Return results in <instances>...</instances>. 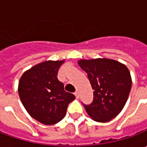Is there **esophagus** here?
Wrapping results in <instances>:
<instances>
[{"instance_id": "obj_1", "label": "esophagus", "mask_w": 147, "mask_h": 147, "mask_svg": "<svg viewBox=\"0 0 147 147\" xmlns=\"http://www.w3.org/2000/svg\"><path fill=\"white\" fill-rule=\"evenodd\" d=\"M74 95H75L76 98H78V97H79V93H78V91H76V92H74Z\"/></svg>"}]
</instances>
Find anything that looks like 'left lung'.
I'll return each mask as SVG.
<instances>
[{"mask_svg":"<svg viewBox=\"0 0 147 147\" xmlns=\"http://www.w3.org/2000/svg\"><path fill=\"white\" fill-rule=\"evenodd\" d=\"M78 64L88 74L94 90L92 103L84 105L88 115L99 123L110 121L123 109L131 91L132 78L127 67L108 58L79 59Z\"/></svg>","mask_w":147,"mask_h":147,"instance_id":"obj_1","label":"left lung"}]
</instances>
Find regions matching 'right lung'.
Masks as SVG:
<instances>
[{"label":"right lung","mask_w":147,"mask_h":147,"mask_svg":"<svg viewBox=\"0 0 147 147\" xmlns=\"http://www.w3.org/2000/svg\"><path fill=\"white\" fill-rule=\"evenodd\" d=\"M63 60H45L26 70L20 78L18 92L29 115L45 125L59 123L69 104L75 99L65 91L57 78Z\"/></svg>","instance_id":"obj_1"}]
</instances>
